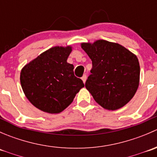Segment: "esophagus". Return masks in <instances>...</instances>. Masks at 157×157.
I'll return each mask as SVG.
<instances>
[{
    "label": "esophagus",
    "mask_w": 157,
    "mask_h": 157,
    "mask_svg": "<svg viewBox=\"0 0 157 157\" xmlns=\"http://www.w3.org/2000/svg\"><path fill=\"white\" fill-rule=\"evenodd\" d=\"M86 78H87V77H86V74H84V75L83 76V77H82V80H83V83H85V82H86Z\"/></svg>",
    "instance_id": "34e87169"
}]
</instances>
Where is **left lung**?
I'll list each match as a JSON object with an SVG mask.
<instances>
[{"instance_id":"obj_1","label":"left lung","mask_w":157,"mask_h":157,"mask_svg":"<svg viewBox=\"0 0 157 157\" xmlns=\"http://www.w3.org/2000/svg\"><path fill=\"white\" fill-rule=\"evenodd\" d=\"M93 68L85 86L99 105L107 110L124 106L140 83V64L136 55L121 45L99 39L82 42Z\"/></svg>"}]
</instances>
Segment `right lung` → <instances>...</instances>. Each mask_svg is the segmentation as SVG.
Segmentation results:
<instances>
[{
	"mask_svg": "<svg viewBox=\"0 0 157 157\" xmlns=\"http://www.w3.org/2000/svg\"><path fill=\"white\" fill-rule=\"evenodd\" d=\"M72 46H55L32 60L20 72V83L28 100L39 110L51 114L64 111L84 86L67 62Z\"/></svg>",
	"mask_w": 157,
	"mask_h": 157,
	"instance_id": "1",
	"label": "right lung"
}]
</instances>
